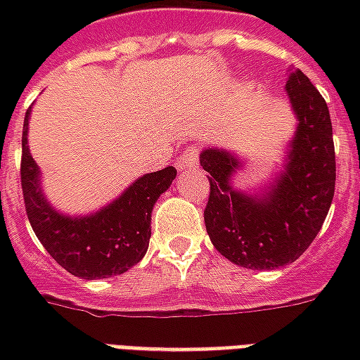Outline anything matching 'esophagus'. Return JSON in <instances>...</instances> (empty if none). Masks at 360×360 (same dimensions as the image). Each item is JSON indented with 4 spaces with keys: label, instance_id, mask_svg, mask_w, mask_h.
Returning <instances> with one entry per match:
<instances>
[{
    "label": "esophagus",
    "instance_id": "esophagus-1",
    "mask_svg": "<svg viewBox=\"0 0 360 360\" xmlns=\"http://www.w3.org/2000/svg\"><path fill=\"white\" fill-rule=\"evenodd\" d=\"M177 167L179 169H196L198 167V148L188 146L179 158H177Z\"/></svg>",
    "mask_w": 360,
    "mask_h": 360
}]
</instances>
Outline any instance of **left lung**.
<instances>
[{"label": "left lung", "instance_id": "left-lung-1", "mask_svg": "<svg viewBox=\"0 0 360 360\" xmlns=\"http://www.w3.org/2000/svg\"><path fill=\"white\" fill-rule=\"evenodd\" d=\"M285 92L299 123L283 169L268 187L257 193L235 188L233 175L243 167L237 154L200 152L210 181L206 231L219 255L249 270H276L301 257L324 224L335 191L332 119L324 98L299 69L287 77Z\"/></svg>", "mask_w": 360, "mask_h": 360}]
</instances>
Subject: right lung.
Segmentation results:
<instances>
[{
    "label": "right lung",
    "instance_id": "1",
    "mask_svg": "<svg viewBox=\"0 0 360 360\" xmlns=\"http://www.w3.org/2000/svg\"><path fill=\"white\" fill-rule=\"evenodd\" d=\"M28 119L22 125L20 183L27 216L38 241L69 274L102 279L125 274L139 264L150 243L152 208L177 175L175 167L146 173L121 195L86 216H69L53 208L44 195L42 173L28 148Z\"/></svg>",
    "mask_w": 360,
    "mask_h": 360
}]
</instances>
